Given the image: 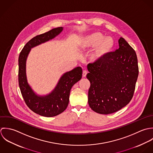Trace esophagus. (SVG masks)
Segmentation results:
<instances>
[{
	"instance_id": "34e87169",
	"label": "esophagus",
	"mask_w": 153,
	"mask_h": 153,
	"mask_svg": "<svg viewBox=\"0 0 153 153\" xmlns=\"http://www.w3.org/2000/svg\"><path fill=\"white\" fill-rule=\"evenodd\" d=\"M87 74H88V71L86 70H83V74H82L83 77H85L86 76Z\"/></svg>"
}]
</instances>
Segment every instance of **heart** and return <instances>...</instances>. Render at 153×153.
Masks as SVG:
<instances>
[{
  "mask_svg": "<svg viewBox=\"0 0 153 153\" xmlns=\"http://www.w3.org/2000/svg\"><path fill=\"white\" fill-rule=\"evenodd\" d=\"M85 48H95L90 57L93 62L99 61L104 58L113 49L114 41L111 37H105L100 32H95L86 37L83 41Z\"/></svg>",
  "mask_w": 153,
  "mask_h": 153,
  "instance_id": "1",
  "label": "heart"
}]
</instances>
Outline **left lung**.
Wrapping results in <instances>:
<instances>
[{"label":"left lung","instance_id":"8db88e82","mask_svg":"<svg viewBox=\"0 0 153 153\" xmlns=\"http://www.w3.org/2000/svg\"><path fill=\"white\" fill-rule=\"evenodd\" d=\"M118 43L120 48L115 51L88 65V103L98 114L118 111L129 103L134 93L139 73L137 54L124 38L121 37Z\"/></svg>","mask_w":153,"mask_h":153}]
</instances>
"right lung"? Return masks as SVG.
<instances>
[{
	"label": "right lung",
	"mask_w": 153,
	"mask_h": 153,
	"mask_svg": "<svg viewBox=\"0 0 153 153\" xmlns=\"http://www.w3.org/2000/svg\"><path fill=\"white\" fill-rule=\"evenodd\" d=\"M62 31V27H58L33 37L24 47L18 59V82L24 101L32 111L45 117L57 116L65 110L69 102L70 90L81 79L82 69L77 67L64 73L53 92L45 96H39L35 94L28 84L26 60L31 48L54 38Z\"/></svg>",
	"instance_id": "obj_1"
}]
</instances>
